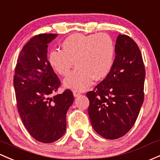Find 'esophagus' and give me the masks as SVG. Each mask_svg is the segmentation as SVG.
Wrapping results in <instances>:
<instances>
[{"label": "esophagus", "mask_w": 160, "mask_h": 160, "mask_svg": "<svg viewBox=\"0 0 160 160\" xmlns=\"http://www.w3.org/2000/svg\"><path fill=\"white\" fill-rule=\"evenodd\" d=\"M73 94L75 97H78L79 95H80V92L78 91V90H73Z\"/></svg>", "instance_id": "esophagus-1"}]
</instances>
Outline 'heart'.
<instances>
[{"mask_svg": "<svg viewBox=\"0 0 160 160\" xmlns=\"http://www.w3.org/2000/svg\"><path fill=\"white\" fill-rule=\"evenodd\" d=\"M115 47L110 37L105 33L84 35L74 33L63 40L62 50H53L48 60L60 76L70 73L64 80L66 87L76 90L88 88L93 80L105 78L112 69Z\"/></svg>", "mask_w": 160, "mask_h": 160, "instance_id": "heart-1", "label": "heart"}]
</instances>
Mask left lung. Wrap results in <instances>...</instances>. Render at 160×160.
<instances>
[{"label": "left lung", "mask_w": 160, "mask_h": 160, "mask_svg": "<svg viewBox=\"0 0 160 160\" xmlns=\"http://www.w3.org/2000/svg\"><path fill=\"white\" fill-rule=\"evenodd\" d=\"M115 53L109 74L87 93L92 127L109 139H118L129 132L144 100L146 71L139 47L129 36L120 34Z\"/></svg>", "instance_id": "obj_1"}]
</instances>
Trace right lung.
I'll use <instances>...</instances> for the list:
<instances>
[{"label": "right lung", "instance_id": "right-lung-1", "mask_svg": "<svg viewBox=\"0 0 160 160\" xmlns=\"http://www.w3.org/2000/svg\"><path fill=\"white\" fill-rule=\"evenodd\" d=\"M58 34L33 37L17 61L13 87L23 125L31 137L44 143L58 140L67 129L66 114L73 102L71 90L55 94L60 80L48 60V43Z\"/></svg>", "mask_w": 160, "mask_h": 160}]
</instances>
